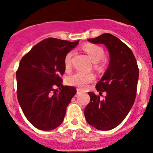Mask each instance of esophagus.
Masks as SVG:
<instances>
[{
  "instance_id": "1",
  "label": "esophagus",
  "mask_w": 153,
  "mask_h": 153,
  "mask_svg": "<svg viewBox=\"0 0 153 153\" xmlns=\"http://www.w3.org/2000/svg\"><path fill=\"white\" fill-rule=\"evenodd\" d=\"M83 92L80 89H77V94L78 95H80V94H82Z\"/></svg>"
}]
</instances>
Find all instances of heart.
I'll list each match as a JSON object with an SVG mask.
<instances>
[{
    "label": "heart",
    "instance_id": "b5f03b06",
    "mask_svg": "<svg viewBox=\"0 0 153 153\" xmlns=\"http://www.w3.org/2000/svg\"><path fill=\"white\" fill-rule=\"evenodd\" d=\"M82 48L89 57V58L94 63H95L97 66L101 64V59L104 56V51L102 47L96 44H84ZM72 56V52H69L64 58V66L67 69L70 67ZM94 79H95V75L92 73L77 72L68 77L67 83L71 86H78L81 89H84L87 86L88 84L93 81Z\"/></svg>",
    "mask_w": 153,
    "mask_h": 153
}]
</instances>
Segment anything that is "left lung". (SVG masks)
<instances>
[{
    "instance_id": "left-lung-1",
    "label": "left lung",
    "mask_w": 153,
    "mask_h": 153,
    "mask_svg": "<svg viewBox=\"0 0 153 153\" xmlns=\"http://www.w3.org/2000/svg\"><path fill=\"white\" fill-rule=\"evenodd\" d=\"M88 41L102 44L109 52V65L101 81L96 84L99 95L88 92L90 101L84 109L88 124L99 130H109L118 126L135 102L139 69L136 59L124 43L109 33ZM107 95L100 98L102 92Z\"/></svg>"
}]
</instances>
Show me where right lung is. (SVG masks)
<instances>
[{"instance_id": "add662e5", "label": "right lung", "mask_w": 153, "mask_h": 153, "mask_svg": "<svg viewBox=\"0 0 153 153\" xmlns=\"http://www.w3.org/2000/svg\"><path fill=\"white\" fill-rule=\"evenodd\" d=\"M78 43L46 38L20 61L16 72L18 102L27 119L41 130H52L61 124L76 94L75 87L63 85L61 76L66 55Z\"/></svg>"}]
</instances>
